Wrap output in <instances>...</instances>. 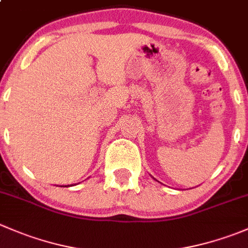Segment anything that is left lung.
Returning <instances> with one entry per match:
<instances>
[{
  "label": "left lung",
  "instance_id": "1",
  "mask_svg": "<svg viewBox=\"0 0 248 248\" xmlns=\"http://www.w3.org/2000/svg\"><path fill=\"white\" fill-rule=\"evenodd\" d=\"M154 179H155V177H154Z\"/></svg>",
  "mask_w": 248,
  "mask_h": 248
}]
</instances>
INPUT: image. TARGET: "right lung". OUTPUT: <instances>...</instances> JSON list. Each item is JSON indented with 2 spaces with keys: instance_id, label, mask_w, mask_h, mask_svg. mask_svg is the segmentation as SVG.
<instances>
[{
  "instance_id": "right-lung-1",
  "label": "right lung",
  "mask_w": 248,
  "mask_h": 248,
  "mask_svg": "<svg viewBox=\"0 0 248 248\" xmlns=\"http://www.w3.org/2000/svg\"><path fill=\"white\" fill-rule=\"evenodd\" d=\"M68 186H69V185H68ZM71 186H72V185H71ZM61 187H62V186H61ZM66 187H67V186H66Z\"/></svg>"
}]
</instances>
